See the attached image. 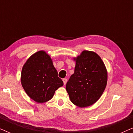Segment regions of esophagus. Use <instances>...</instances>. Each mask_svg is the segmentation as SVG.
I'll return each instance as SVG.
<instances>
[{
  "label": "esophagus",
  "instance_id": "obj_1",
  "mask_svg": "<svg viewBox=\"0 0 133 133\" xmlns=\"http://www.w3.org/2000/svg\"><path fill=\"white\" fill-rule=\"evenodd\" d=\"M63 84L65 85L66 84V82H67V79H63Z\"/></svg>",
  "mask_w": 133,
  "mask_h": 133
}]
</instances>
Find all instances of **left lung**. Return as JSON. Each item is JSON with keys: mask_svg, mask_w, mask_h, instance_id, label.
Wrapping results in <instances>:
<instances>
[{"mask_svg": "<svg viewBox=\"0 0 133 133\" xmlns=\"http://www.w3.org/2000/svg\"><path fill=\"white\" fill-rule=\"evenodd\" d=\"M73 60L74 72L66 83V91L74 105L90 107L100 99L106 88L107 68L101 57L92 51H83Z\"/></svg>", "mask_w": 133, "mask_h": 133, "instance_id": "obj_1", "label": "left lung"}]
</instances>
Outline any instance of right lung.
Segmentation results:
<instances>
[{"mask_svg":"<svg viewBox=\"0 0 133 133\" xmlns=\"http://www.w3.org/2000/svg\"><path fill=\"white\" fill-rule=\"evenodd\" d=\"M57 74L50 56L45 51H39L32 54L23 65L22 86L36 102H46L52 99L56 90L63 85Z\"/></svg>","mask_w":133,"mask_h":133,"instance_id":"right-lung-1","label":"right lung"}]
</instances>
